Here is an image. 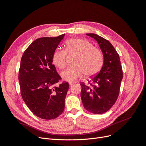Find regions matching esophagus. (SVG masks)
I'll use <instances>...</instances> for the list:
<instances>
[{
    "label": "esophagus",
    "mask_w": 146,
    "mask_h": 146,
    "mask_svg": "<svg viewBox=\"0 0 146 146\" xmlns=\"http://www.w3.org/2000/svg\"><path fill=\"white\" fill-rule=\"evenodd\" d=\"M69 85H70V86H72V85H74V84H76V82H69Z\"/></svg>",
    "instance_id": "1"
}]
</instances>
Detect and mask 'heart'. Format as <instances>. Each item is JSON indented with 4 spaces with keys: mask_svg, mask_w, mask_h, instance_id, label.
Masks as SVG:
<instances>
[{
    "mask_svg": "<svg viewBox=\"0 0 146 146\" xmlns=\"http://www.w3.org/2000/svg\"><path fill=\"white\" fill-rule=\"evenodd\" d=\"M68 54H77L73 61V65L69 66L61 72V76L64 80L73 82L85 74L87 76L96 74L100 70L104 63L102 52L93 47L86 39L81 38L70 39L65 43V50L57 48L52 56L54 64L60 69L66 66Z\"/></svg>",
    "mask_w": 146,
    "mask_h": 146,
    "instance_id": "heart-1",
    "label": "heart"
}]
</instances>
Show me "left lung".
<instances>
[{
  "instance_id": "obj_1",
  "label": "left lung",
  "mask_w": 146,
  "mask_h": 146,
  "mask_svg": "<svg viewBox=\"0 0 146 146\" xmlns=\"http://www.w3.org/2000/svg\"><path fill=\"white\" fill-rule=\"evenodd\" d=\"M99 44L104 55L100 72L88 80L90 86L81 82V98L85 108L94 114L108 111L115 104L120 91L123 73L119 55L110 42L94 33H86Z\"/></svg>"
}]
</instances>
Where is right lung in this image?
Returning <instances> with one entry per match:
<instances>
[{"mask_svg": "<svg viewBox=\"0 0 146 146\" xmlns=\"http://www.w3.org/2000/svg\"><path fill=\"white\" fill-rule=\"evenodd\" d=\"M65 34L35 40L22 56L19 70L21 94L35 115L46 120L58 117L64 109L69 83L61 80L52 56Z\"/></svg>", "mask_w": 146, "mask_h": 146, "instance_id": "right-lung-1", "label": "right lung"}]
</instances>
